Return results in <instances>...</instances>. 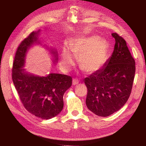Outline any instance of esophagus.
<instances>
[{
    "mask_svg": "<svg viewBox=\"0 0 146 146\" xmlns=\"http://www.w3.org/2000/svg\"><path fill=\"white\" fill-rule=\"evenodd\" d=\"M78 83H79L78 80H77V79H73V81H72V84L73 86H75V85L78 84Z\"/></svg>",
    "mask_w": 146,
    "mask_h": 146,
    "instance_id": "1",
    "label": "esophagus"
}]
</instances>
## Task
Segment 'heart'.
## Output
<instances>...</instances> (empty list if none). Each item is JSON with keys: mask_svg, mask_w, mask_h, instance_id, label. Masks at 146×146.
Returning a JSON list of instances; mask_svg holds the SVG:
<instances>
[{"mask_svg": "<svg viewBox=\"0 0 146 146\" xmlns=\"http://www.w3.org/2000/svg\"><path fill=\"white\" fill-rule=\"evenodd\" d=\"M108 49L106 41L95 35L78 38L72 41L70 46L74 56H79V65L89 74L97 72L105 64ZM68 48L64 47L60 56L61 66L66 72L74 64V57Z\"/></svg>", "mask_w": 146, "mask_h": 146, "instance_id": "obj_1", "label": "heart"}]
</instances>
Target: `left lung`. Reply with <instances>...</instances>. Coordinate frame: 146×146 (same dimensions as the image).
<instances>
[{"mask_svg":"<svg viewBox=\"0 0 146 146\" xmlns=\"http://www.w3.org/2000/svg\"><path fill=\"white\" fill-rule=\"evenodd\" d=\"M111 56L97 72L86 78V103L95 114L107 117L119 111L130 97L135 74V61L126 41L116 33Z\"/></svg>","mask_w":146,"mask_h":146,"instance_id":"8db88e82","label":"left lung"}]
</instances>
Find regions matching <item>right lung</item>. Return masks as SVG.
I'll return each mask as SVG.
<instances>
[{
    "instance_id": "right-lung-1",
    "label": "right lung",
    "mask_w": 146,
    "mask_h": 146,
    "mask_svg": "<svg viewBox=\"0 0 146 146\" xmlns=\"http://www.w3.org/2000/svg\"><path fill=\"white\" fill-rule=\"evenodd\" d=\"M40 30L33 32L18 48L12 68V79L24 108L30 113L43 119H49L63 110L64 94L72 86V78L65 74L49 73L39 76L24 68L26 55L33 46L42 45L39 39ZM52 56V62L57 63V50L43 45Z\"/></svg>"
}]
</instances>
